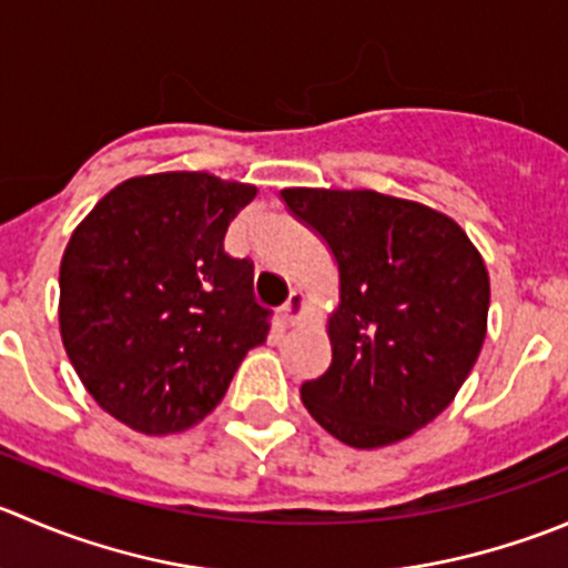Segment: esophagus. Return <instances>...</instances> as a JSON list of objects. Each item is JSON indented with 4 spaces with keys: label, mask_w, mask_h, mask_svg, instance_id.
<instances>
[{
    "label": "esophagus",
    "mask_w": 568,
    "mask_h": 568,
    "mask_svg": "<svg viewBox=\"0 0 568 568\" xmlns=\"http://www.w3.org/2000/svg\"><path fill=\"white\" fill-rule=\"evenodd\" d=\"M302 313H305V294H302V291H291L288 302L283 305V318L285 322L296 324V318H300Z\"/></svg>",
    "instance_id": "obj_1"
}]
</instances>
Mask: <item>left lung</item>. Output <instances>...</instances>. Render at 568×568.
I'll use <instances>...</instances> for the list:
<instances>
[{"label":"left lung","mask_w":568,"mask_h":568,"mask_svg":"<svg viewBox=\"0 0 568 568\" xmlns=\"http://www.w3.org/2000/svg\"><path fill=\"white\" fill-rule=\"evenodd\" d=\"M338 266L327 318L333 363L302 385L307 413L355 449L430 424L469 377L488 329L491 285L458 222L368 189H283Z\"/></svg>","instance_id":"1"}]
</instances>
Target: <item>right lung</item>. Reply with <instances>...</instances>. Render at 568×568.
I'll return each mask as SVG.
<instances>
[{
    "instance_id": "add662e5",
    "label": "right lung",
    "mask_w": 568,
    "mask_h": 568,
    "mask_svg": "<svg viewBox=\"0 0 568 568\" xmlns=\"http://www.w3.org/2000/svg\"><path fill=\"white\" fill-rule=\"evenodd\" d=\"M250 183L161 172L115 185L77 224L60 261V338L88 394L144 436L200 424L268 335L252 263L224 233Z\"/></svg>"
}]
</instances>
